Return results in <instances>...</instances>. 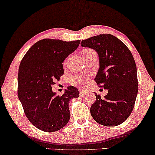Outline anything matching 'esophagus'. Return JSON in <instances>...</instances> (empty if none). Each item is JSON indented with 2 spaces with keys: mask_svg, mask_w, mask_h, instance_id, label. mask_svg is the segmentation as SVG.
Wrapping results in <instances>:
<instances>
[{
  "mask_svg": "<svg viewBox=\"0 0 155 155\" xmlns=\"http://www.w3.org/2000/svg\"><path fill=\"white\" fill-rule=\"evenodd\" d=\"M79 93H80V96H83L84 94H86V92L84 90H80V91H79Z\"/></svg>",
  "mask_w": 155,
  "mask_h": 155,
  "instance_id": "1",
  "label": "esophagus"
}]
</instances>
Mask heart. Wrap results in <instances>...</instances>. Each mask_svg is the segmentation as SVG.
Instances as JSON below:
<instances>
[{"mask_svg":"<svg viewBox=\"0 0 155 155\" xmlns=\"http://www.w3.org/2000/svg\"><path fill=\"white\" fill-rule=\"evenodd\" d=\"M92 49H85L82 51V55H86L89 54V53L93 52ZM86 79V76L85 75H75V76L71 77L70 78V84L73 86H80L83 84Z\"/></svg>","mask_w":155,"mask_h":155,"instance_id":"b5f03b06","label":"heart"}]
</instances>
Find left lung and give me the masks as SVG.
<instances>
[{
	"instance_id": "left-lung-1",
	"label": "left lung",
	"mask_w": 155,
	"mask_h": 155,
	"mask_svg": "<svg viewBox=\"0 0 155 155\" xmlns=\"http://www.w3.org/2000/svg\"><path fill=\"white\" fill-rule=\"evenodd\" d=\"M81 45L97 52L100 67L94 80L108 90L104 97L94 92L96 100L90 108L91 115L102 125H120L130 115L138 94L133 56L124 43L110 34L82 40Z\"/></svg>"
}]
</instances>
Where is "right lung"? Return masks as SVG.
Segmentation results:
<instances>
[{"mask_svg": "<svg viewBox=\"0 0 155 155\" xmlns=\"http://www.w3.org/2000/svg\"><path fill=\"white\" fill-rule=\"evenodd\" d=\"M80 40L64 41L44 39L28 50L18 74V97L27 118L44 132L58 131L70 118L69 103L79 97L76 87L69 86L61 96L52 90L64 75L62 63L80 45Z\"/></svg>", "mask_w": 155, "mask_h": 155, "instance_id": "right-lung-1", "label": "right lung"}]
</instances>
